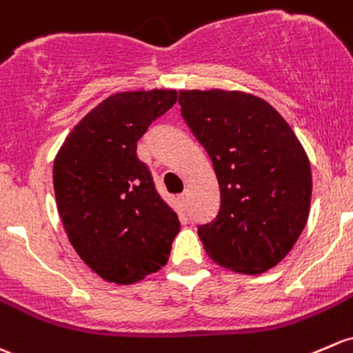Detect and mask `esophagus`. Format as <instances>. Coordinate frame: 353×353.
<instances>
[{
	"label": "esophagus",
	"instance_id": "34e87169",
	"mask_svg": "<svg viewBox=\"0 0 353 353\" xmlns=\"http://www.w3.org/2000/svg\"><path fill=\"white\" fill-rule=\"evenodd\" d=\"M179 199H181V203H183L184 206H188V203H189V191H188V189L183 192V194L179 196Z\"/></svg>",
	"mask_w": 353,
	"mask_h": 353
}]
</instances>
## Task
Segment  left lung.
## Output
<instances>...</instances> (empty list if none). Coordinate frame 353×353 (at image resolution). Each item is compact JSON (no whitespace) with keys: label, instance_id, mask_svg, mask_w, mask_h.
<instances>
[{"label":"left lung","instance_id":"obj_1","mask_svg":"<svg viewBox=\"0 0 353 353\" xmlns=\"http://www.w3.org/2000/svg\"><path fill=\"white\" fill-rule=\"evenodd\" d=\"M179 105L220 186L216 218L198 228L206 254L240 274L272 269L310 216L306 150L279 111L250 92L183 89Z\"/></svg>","mask_w":353,"mask_h":353}]
</instances>
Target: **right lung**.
Returning a JSON list of instances; mask_svg holds the SVG:
<instances>
[{
  "label": "right lung",
  "mask_w": 353,
  "mask_h": 353,
  "mask_svg": "<svg viewBox=\"0 0 353 353\" xmlns=\"http://www.w3.org/2000/svg\"><path fill=\"white\" fill-rule=\"evenodd\" d=\"M176 89L111 94L76 125L54 161L59 216L89 269L135 284L167 264L181 225L137 157V142L174 106Z\"/></svg>",
  "instance_id": "add662e5"
}]
</instances>
